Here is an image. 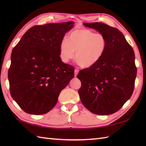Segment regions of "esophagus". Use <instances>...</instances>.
<instances>
[{"mask_svg": "<svg viewBox=\"0 0 146 146\" xmlns=\"http://www.w3.org/2000/svg\"><path fill=\"white\" fill-rule=\"evenodd\" d=\"M78 73V69H75V70H74V76H75V77H76L77 76Z\"/></svg>", "mask_w": 146, "mask_h": 146, "instance_id": "1", "label": "esophagus"}]
</instances>
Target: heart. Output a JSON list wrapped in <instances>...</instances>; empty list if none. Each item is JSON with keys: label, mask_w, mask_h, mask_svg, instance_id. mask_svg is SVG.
<instances>
[{"label": "heart", "mask_w": 146, "mask_h": 146, "mask_svg": "<svg viewBox=\"0 0 146 146\" xmlns=\"http://www.w3.org/2000/svg\"><path fill=\"white\" fill-rule=\"evenodd\" d=\"M107 39L102 34L94 33L86 29H79L70 33L60 46V56L68 63L74 56L81 67L89 68L102 58L107 49Z\"/></svg>", "instance_id": "heart-1"}]
</instances>
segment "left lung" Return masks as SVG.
<instances>
[{"instance_id": "left-lung-1", "label": "left lung", "mask_w": 146, "mask_h": 146, "mask_svg": "<svg viewBox=\"0 0 146 146\" xmlns=\"http://www.w3.org/2000/svg\"><path fill=\"white\" fill-rule=\"evenodd\" d=\"M83 24L102 34L107 46L98 63L77 75L82 83L78 90L80 100L92 113L111 114L133 94L137 72L134 50L117 29L102 23Z\"/></svg>"}]
</instances>
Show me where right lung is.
I'll use <instances>...</instances> for the list:
<instances>
[{
	"mask_svg": "<svg viewBox=\"0 0 146 146\" xmlns=\"http://www.w3.org/2000/svg\"><path fill=\"white\" fill-rule=\"evenodd\" d=\"M74 24L35 25L13 48L8 73L10 94L25 113L39 115L50 111L74 78V68L60 56V44Z\"/></svg>",
	"mask_w": 146,
	"mask_h": 146,
	"instance_id": "obj_1",
	"label": "right lung"
}]
</instances>
